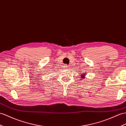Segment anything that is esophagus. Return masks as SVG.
<instances>
[{
  "instance_id": "obj_1",
  "label": "esophagus",
  "mask_w": 126,
  "mask_h": 126,
  "mask_svg": "<svg viewBox=\"0 0 126 126\" xmlns=\"http://www.w3.org/2000/svg\"><path fill=\"white\" fill-rule=\"evenodd\" d=\"M63 67H64V68H65V69H66V68H67V67H68V65H64Z\"/></svg>"
}]
</instances>
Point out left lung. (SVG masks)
Wrapping results in <instances>:
<instances>
[{
  "mask_svg": "<svg viewBox=\"0 0 126 126\" xmlns=\"http://www.w3.org/2000/svg\"><path fill=\"white\" fill-rule=\"evenodd\" d=\"M86 72L85 73H81V75H80V79H85V77H86Z\"/></svg>",
  "mask_w": 126,
  "mask_h": 126,
  "instance_id": "1",
  "label": "left lung"
}]
</instances>
